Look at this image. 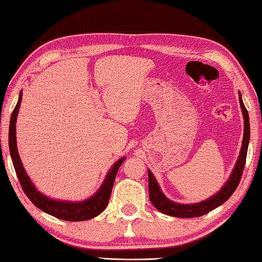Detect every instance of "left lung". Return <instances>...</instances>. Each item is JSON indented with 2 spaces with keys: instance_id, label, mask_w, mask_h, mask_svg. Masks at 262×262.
<instances>
[{
  "instance_id": "left-lung-1",
  "label": "left lung",
  "mask_w": 262,
  "mask_h": 262,
  "mask_svg": "<svg viewBox=\"0 0 262 262\" xmlns=\"http://www.w3.org/2000/svg\"><path fill=\"white\" fill-rule=\"evenodd\" d=\"M239 102L240 108H242V113L244 116V138H243V144L242 149H240L238 160L234 165L233 170H232L230 178L227 182L223 185V188L218 191L217 193L213 194L212 197L205 199V201L193 203V204H181V203H176L165 196L162 192L159 183H157L156 178L154 177L152 172L148 169V180H149V198H150L151 204L156 207L160 212L172 215V217H180V218H194L201 217L203 214H206L210 211L214 210L215 207L221 206L224 204L228 198L232 196L234 192L236 186L239 185L240 178L243 175V170L245 167V162H246L247 156V149L248 143H250V118H248V112L245 107L242 98V93L239 91Z\"/></svg>"
}]
</instances>
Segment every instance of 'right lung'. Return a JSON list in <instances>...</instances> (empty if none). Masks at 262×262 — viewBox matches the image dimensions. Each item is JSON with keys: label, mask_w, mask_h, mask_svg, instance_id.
<instances>
[{"label": "right lung", "mask_w": 262, "mask_h": 262, "mask_svg": "<svg viewBox=\"0 0 262 262\" xmlns=\"http://www.w3.org/2000/svg\"><path fill=\"white\" fill-rule=\"evenodd\" d=\"M23 92L20 91L18 95V101L16 103L15 110L12 111L10 124H9V150L10 156L14 164L16 175L18 177V181L24 193L27 194L28 198L30 199L32 204L36 207H38L43 212L51 214L53 217L61 221L68 222H82L89 221L97 217L100 214L106 206L108 205L110 197L113 184L115 181V176L118 173L120 165L123 163L126 157H121L115 163L112 165V168L108 170L107 175L103 180L100 188L95 192L93 196L90 198L84 199L80 202H70V201H58V199L50 198L41 193L40 191L37 190L35 184L32 183L31 178L28 176L26 169L23 167L22 161H20L19 154L17 150V141H16V121H17V115L22 102Z\"/></svg>", "instance_id": "obj_1"}]
</instances>
